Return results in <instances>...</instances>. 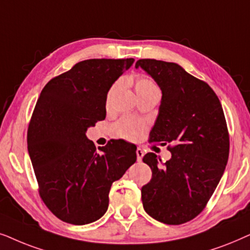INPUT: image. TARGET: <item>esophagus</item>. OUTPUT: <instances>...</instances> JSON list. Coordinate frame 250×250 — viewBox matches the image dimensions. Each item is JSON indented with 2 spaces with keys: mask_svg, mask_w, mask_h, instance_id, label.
Returning <instances> with one entry per match:
<instances>
[{
  "mask_svg": "<svg viewBox=\"0 0 250 250\" xmlns=\"http://www.w3.org/2000/svg\"><path fill=\"white\" fill-rule=\"evenodd\" d=\"M136 154H137V161L141 162L142 159H143V156H144V151H143L142 148L138 147L137 149H136Z\"/></svg>",
  "mask_w": 250,
  "mask_h": 250,
  "instance_id": "34e87169",
  "label": "esophagus"
}]
</instances>
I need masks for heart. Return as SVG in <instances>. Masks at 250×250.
Returning a JSON list of instances; mask_svg holds the SVG:
<instances>
[{"instance_id": "obj_1", "label": "heart", "mask_w": 250, "mask_h": 250, "mask_svg": "<svg viewBox=\"0 0 250 250\" xmlns=\"http://www.w3.org/2000/svg\"><path fill=\"white\" fill-rule=\"evenodd\" d=\"M114 89L115 85L109 90L108 99L111 97ZM135 90L138 97L139 96L152 94V92H158V94H160L158 85L151 79L145 78V76H139V78L136 79ZM144 128L145 125L143 122L131 118V116H125V118L120 120L115 125L114 134L116 137L128 139V141H135V139H137L142 135V132L144 131Z\"/></svg>"}]
</instances>
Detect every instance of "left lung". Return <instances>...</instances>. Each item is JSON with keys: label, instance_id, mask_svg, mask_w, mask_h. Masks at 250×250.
I'll list each match as a JSON object with an SVG mask.
<instances>
[{"label": "left lung", "instance_id": "1", "mask_svg": "<svg viewBox=\"0 0 250 250\" xmlns=\"http://www.w3.org/2000/svg\"><path fill=\"white\" fill-rule=\"evenodd\" d=\"M162 91L149 142L168 145L171 158L147 153L143 161L152 178L142 188L145 211L156 221L179 225L204 210L228 164L229 138L224 112L214 90L182 66L139 59Z\"/></svg>", "mask_w": 250, "mask_h": 250}]
</instances>
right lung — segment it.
I'll return each mask as SVG.
<instances>
[{"label": "right lung", "instance_id": "1", "mask_svg": "<svg viewBox=\"0 0 250 250\" xmlns=\"http://www.w3.org/2000/svg\"><path fill=\"white\" fill-rule=\"evenodd\" d=\"M134 62H80L41 91L28 125L27 148L40 197L62 222L84 225L101 218L113 182L136 162L134 144L116 139L97 151L85 136L105 119L108 90Z\"/></svg>", "mask_w": 250, "mask_h": 250}]
</instances>
